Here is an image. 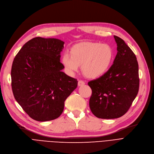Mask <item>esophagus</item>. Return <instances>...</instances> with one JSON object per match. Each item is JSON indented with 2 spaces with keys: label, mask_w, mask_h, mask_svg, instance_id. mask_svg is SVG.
Listing matches in <instances>:
<instances>
[{
  "label": "esophagus",
  "mask_w": 154,
  "mask_h": 154,
  "mask_svg": "<svg viewBox=\"0 0 154 154\" xmlns=\"http://www.w3.org/2000/svg\"><path fill=\"white\" fill-rule=\"evenodd\" d=\"M78 86H79V87H80V86L84 85H85V82H83L82 80H79L78 83Z\"/></svg>",
  "instance_id": "34e87169"
}]
</instances>
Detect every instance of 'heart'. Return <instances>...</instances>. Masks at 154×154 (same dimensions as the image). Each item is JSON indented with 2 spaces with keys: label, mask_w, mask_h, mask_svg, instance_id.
<instances>
[{
  "label": "heart",
  "mask_w": 154,
  "mask_h": 154,
  "mask_svg": "<svg viewBox=\"0 0 154 154\" xmlns=\"http://www.w3.org/2000/svg\"><path fill=\"white\" fill-rule=\"evenodd\" d=\"M113 57V49L109 45L87 42L73 46L70 54L64 53L62 63L70 74L78 72L79 66H82V71L86 76L97 78L109 70Z\"/></svg>",
  "instance_id": "heart-1"
}]
</instances>
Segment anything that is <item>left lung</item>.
<instances>
[{"label": "left lung", "mask_w": 154, "mask_h": 154, "mask_svg": "<svg viewBox=\"0 0 154 154\" xmlns=\"http://www.w3.org/2000/svg\"><path fill=\"white\" fill-rule=\"evenodd\" d=\"M114 37L118 53L113 64L103 75L88 83L92 91L90 110L101 119H116L125 114L139 90L136 56L123 40Z\"/></svg>", "instance_id": "left-lung-1"}]
</instances>
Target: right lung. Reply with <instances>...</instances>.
<instances>
[{
  "mask_svg": "<svg viewBox=\"0 0 154 154\" xmlns=\"http://www.w3.org/2000/svg\"><path fill=\"white\" fill-rule=\"evenodd\" d=\"M64 42L35 37L16 56L11 69V86L16 100L34 120L47 121L63 113L64 102L78 86L76 79L62 71L60 52Z\"/></svg>",
  "mask_w": 154,
  "mask_h": 154,
  "instance_id": "add662e5",
  "label": "right lung"
}]
</instances>
